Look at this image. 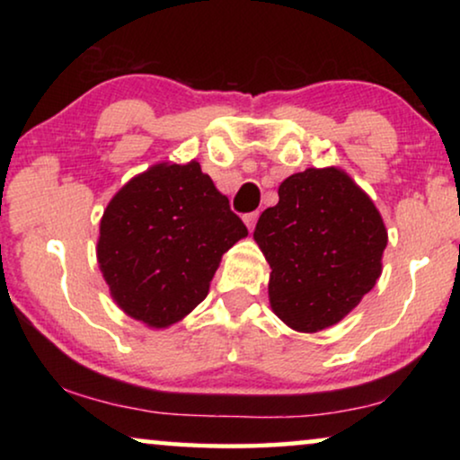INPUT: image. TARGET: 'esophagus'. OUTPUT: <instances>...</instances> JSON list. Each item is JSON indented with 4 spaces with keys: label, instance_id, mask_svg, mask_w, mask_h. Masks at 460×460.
<instances>
[{
    "label": "esophagus",
    "instance_id": "obj_1",
    "mask_svg": "<svg viewBox=\"0 0 460 460\" xmlns=\"http://www.w3.org/2000/svg\"><path fill=\"white\" fill-rule=\"evenodd\" d=\"M257 217H260V211H253V213H244V216H243L244 224H247V228H249V230H253V228H255V224H257Z\"/></svg>",
    "mask_w": 460,
    "mask_h": 460
}]
</instances>
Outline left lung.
I'll use <instances>...</instances> for the list:
<instances>
[{"label": "left lung", "instance_id": "8db88e82", "mask_svg": "<svg viewBox=\"0 0 460 460\" xmlns=\"http://www.w3.org/2000/svg\"><path fill=\"white\" fill-rule=\"evenodd\" d=\"M253 238L272 268L270 305L301 332L332 326L360 304L381 276L387 244L373 200L335 167L282 181Z\"/></svg>", "mask_w": 460, "mask_h": 460}]
</instances>
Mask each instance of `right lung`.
<instances>
[{
	"label": "right lung",
	"instance_id": "add662e5",
	"mask_svg": "<svg viewBox=\"0 0 460 460\" xmlns=\"http://www.w3.org/2000/svg\"><path fill=\"white\" fill-rule=\"evenodd\" d=\"M243 236L247 226L197 161L163 163L106 207L98 263L119 307L163 329L207 297L219 260Z\"/></svg>",
	"mask_w": 460,
	"mask_h": 460
}]
</instances>
